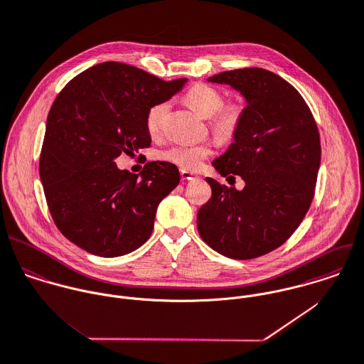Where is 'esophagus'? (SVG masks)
Segmentation results:
<instances>
[{"label":"esophagus","mask_w":364,"mask_h":364,"mask_svg":"<svg viewBox=\"0 0 364 364\" xmlns=\"http://www.w3.org/2000/svg\"><path fill=\"white\" fill-rule=\"evenodd\" d=\"M181 176H182L183 181H192V179L196 178L192 172H189V171H186V169H181Z\"/></svg>","instance_id":"34e87169"}]
</instances>
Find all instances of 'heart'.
<instances>
[{"instance_id": "obj_1", "label": "heart", "mask_w": 364, "mask_h": 364, "mask_svg": "<svg viewBox=\"0 0 364 364\" xmlns=\"http://www.w3.org/2000/svg\"><path fill=\"white\" fill-rule=\"evenodd\" d=\"M185 100L199 116L209 119V128L218 141L230 142L235 139L242 127L245 112V105L242 102L236 100L225 103L222 93L208 85H195L191 87L185 95ZM168 109L169 106L166 102H159L148 110L145 127L149 134L156 135L161 132ZM212 152L213 149L210 144H178L161 151L159 158L175 164L182 169L196 171Z\"/></svg>"}]
</instances>
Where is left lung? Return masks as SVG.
<instances>
[{
	"label": "left lung",
	"instance_id": "1",
	"mask_svg": "<svg viewBox=\"0 0 364 364\" xmlns=\"http://www.w3.org/2000/svg\"><path fill=\"white\" fill-rule=\"evenodd\" d=\"M208 80L245 97L235 142L213 161L222 176L239 175L245 186L237 191L206 178L212 198L198 212V230L229 258H257L287 242L312 203L321 164L318 125L298 90L272 72L245 68Z\"/></svg>",
	"mask_w": 364,
	"mask_h": 364
}]
</instances>
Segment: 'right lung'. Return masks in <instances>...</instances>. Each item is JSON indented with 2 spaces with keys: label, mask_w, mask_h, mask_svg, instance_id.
<instances>
[{
  "label": "right lung",
  "mask_w": 364,
  "mask_h": 364,
  "mask_svg": "<svg viewBox=\"0 0 364 364\" xmlns=\"http://www.w3.org/2000/svg\"><path fill=\"white\" fill-rule=\"evenodd\" d=\"M185 83L105 62L58 95L48 114L39 175L52 219L68 240L95 255L119 257L149 239L156 208L178 186L179 171L156 161L135 175L120 171L114 159L151 145L148 110Z\"/></svg>",
  "instance_id": "right-lung-1"
}]
</instances>
